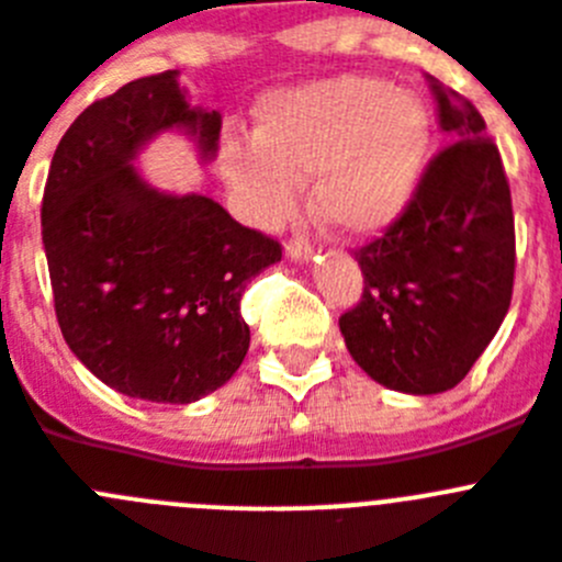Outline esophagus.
I'll return each mask as SVG.
<instances>
[{
	"label": "esophagus",
	"mask_w": 562,
	"mask_h": 562,
	"mask_svg": "<svg viewBox=\"0 0 562 562\" xmlns=\"http://www.w3.org/2000/svg\"><path fill=\"white\" fill-rule=\"evenodd\" d=\"M313 255V246L307 244V237H293L285 246V257L291 262H307Z\"/></svg>",
	"instance_id": "1"
}]
</instances>
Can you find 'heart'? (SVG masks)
<instances>
[{
	"instance_id": "1",
	"label": "heart",
	"mask_w": 562,
	"mask_h": 562,
	"mask_svg": "<svg viewBox=\"0 0 562 562\" xmlns=\"http://www.w3.org/2000/svg\"><path fill=\"white\" fill-rule=\"evenodd\" d=\"M431 120L423 100L375 75H336L280 89L257 105L255 143L226 139L221 170L257 226L288 218L311 181V210L344 237L401 218L426 170Z\"/></svg>"
}]
</instances>
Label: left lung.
I'll use <instances>...</instances> for the list:
<instances>
[{"instance_id": "8db88e82", "label": "left lung", "mask_w": 562, "mask_h": 562, "mask_svg": "<svg viewBox=\"0 0 562 562\" xmlns=\"http://www.w3.org/2000/svg\"><path fill=\"white\" fill-rule=\"evenodd\" d=\"M439 150L403 215L356 251L363 296L338 318L358 367L381 386H457L502 327L513 300L515 221L502 156L476 105L431 83Z\"/></svg>"}]
</instances>
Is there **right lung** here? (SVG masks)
<instances>
[{
    "label": "right lung",
    "instance_id": "right-lung-1",
    "mask_svg": "<svg viewBox=\"0 0 562 562\" xmlns=\"http://www.w3.org/2000/svg\"><path fill=\"white\" fill-rule=\"evenodd\" d=\"M168 131L190 136L201 161L218 154L221 114L190 105L176 69L89 105L55 148L42 237L78 361L125 397L195 403L244 363L240 296L282 249L218 201L165 193L134 168Z\"/></svg>",
    "mask_w": 562,
    "mask_h": 562
}]
</instances>
